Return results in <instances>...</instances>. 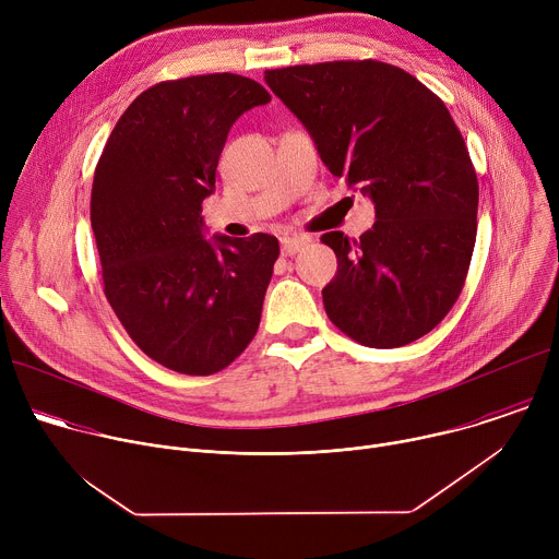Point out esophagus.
Segmentation results:
<instances>
[{"instance_id":"esophagus-1","label":"esophagus","mask_w":559,"mask_h":559,"mask_svg":"<svg viewBox=\"0 0 559 559\" xmlns=\"http://www.w3.org/2000/svg\"><path fill=\"white\" fill-rule=\"evenodd\" d=\"M307 241L309 238H305V236H285V238H281V252L285 257H292V254L300 252L307 246Z\"/></svg>"}]
</instances>
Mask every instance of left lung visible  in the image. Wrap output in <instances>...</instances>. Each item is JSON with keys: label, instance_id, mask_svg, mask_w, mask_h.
Returning a JSON list of instances; mask_svg holds the SVG:
<instances>
[{"label": "left lung", "instance_id": "left-lung-1", "mask_svg": "<svg viewBox=\"0 0 559 559\" xmlns=\"http://www.w3.org/2000/svg\"><path fill=\"white\" fill-rule=\"evenodd\" d=\"M265 82L330 173L376 205L360 238L321 236L338 259L323 289L330 321L376 349L423 338L455 305L477 231V177L444 102L376 59L274 68Z\"/></svg>", "mask_w": 559, "mask_h": 559}]
</instances>
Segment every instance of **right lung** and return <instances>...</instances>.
<instances>
[{
  "mask_svg": "<svg viewBox=\"0 0 559 559\" xmlns=\"http://www.w3.org/2000/svg\"><path fill=\"white\" fill-rule=\"evenodd\" d=\"M270 102L231 72L162 82L119 117L95 168L104 294L136 347L173 371L216 373L257 336L276 236L207 241L201 203L231 123Z\"/></svg>",
  "mask_w": 559,
  "mask_h": 559,
  "instance_id": "obj_1",
  "label": "right lung"
}]
</instances>
